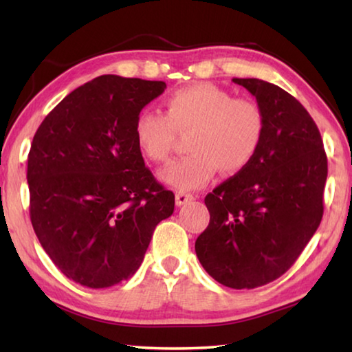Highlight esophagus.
<instances>
[{
	"label": "esophagus",
	"instance_id": "esophagus-1",
	"mask_svg": "<svg viewBox=\"0 0 352 352\" xmlns=\"http://www.w3.org/2000/svg\"><path fill=\"white\" fill-rule=\"evenodd\" d=\"M194 200V195L192 194H188V192H177L175 194V201L178 206H183L189 204V201Z\"/></svg>",
	"mask_w": 352,
	"mask_h": 352
}]
</instances>
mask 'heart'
Here are the masks:
<instances>
[{
    "instance_id": "heart-1",
    "label": "heart",
    "mask_w": 352,
    "mask_h": 352,
    "mask_svg": "<svg viewBox=\"0 0 352 352\" xmlns=\"http://www.w3.org/2000/svg\"><path fill=\"white\" fill-rule=\"evenodd\" d=\"M166 115L141 111L135 121L140 151L155 163L169 158L175 132H186L188 155L170 163L160 178L180 190L197 189L217 169L233 175L245 169L261 144L262 111L253 100L231 98L211 83H194L170 93Z\"/></svg>"
}]
</instances>
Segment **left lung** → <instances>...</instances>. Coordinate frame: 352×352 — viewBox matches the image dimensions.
I'll return each instance as SVG.
<instances>
[{"label": "left lung", "instance_id": "left-lung-1", "mask_svg": "<svg viewBox=\"0 0 352 352\" xmlns=\"http://www.w3.org/2000/svg\"><path fill=\"white\" fill-rule=\"evenodd\" d=\"M233 82L256 98L264 132L247 168L205 197L210 223L195 253L217 283L254 289L284 275L317 231L327 158L317 124L292 94L261 79Z\"/></svg>", "mask_w": 352, "mask_h": 352}]
</instances>
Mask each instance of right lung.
<instances>
[{"label":"right lung","mask_w":352,"mask_h":352,"mask_svg":"<svg viewBox=\"0 0 352 352\" xmlns=\"http://www.w3.org/2000/svg\"><path fill=\"white\" fill-rule=\"evenodd\" d=\"M162 80L96 77L47 115L28 157L29 212L41 247L65 276L111 287L140 269L175 195L146 168L135 140Z\"/></svg>","instance_id":"right-lung-1"}]
</instances>
